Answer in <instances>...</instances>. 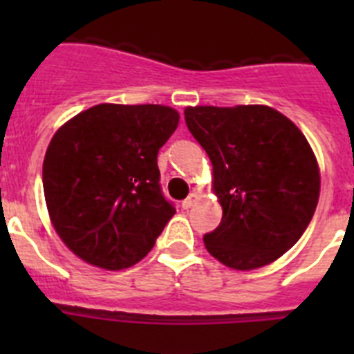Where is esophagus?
<instances>
[{
    "mask_svg": "<svg viewBox=\"0 0 354 354\" xmlns=\"http://www.w3.org/2000/svg\"><path fill=\"white\" fill-rule=\"evenodd\" d=\"M196 202H198V195H196V193H192L186 200H183V209H192Z\"/></svg>",
    "mask_w": 354,
    "mask_h": 354,
    "instance_id": "esophagus-1",
    "label": "esophagus"
}]
</instances>
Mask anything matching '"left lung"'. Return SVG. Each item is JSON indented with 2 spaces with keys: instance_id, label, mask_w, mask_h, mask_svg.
Segmentation results:
<instances>
[{
  "instance_id": "8db88e82",
  "label": "left lung",
  "mask_w": 354,
  "mask_h": 354,
  "mask_svg": "<svg viewBox=\"0 0 354 354\" xmlns=\"http://www.w3.org/2000/svg\"><path fill=\"white\" fill-rule=\"evenodd\" d=\"M186 126L207 152L221 223L204 236L216 261L257 270L298 243L317 207L321 174L292 120L264 104L187 106Z\"/></svg>"
}]
</instances>
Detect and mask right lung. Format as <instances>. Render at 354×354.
I'll list each match as a JSON object with an SVG mask.
<instances>
[{"label": "right lung", "mask_w": 354, "mask_h": 354, "mask_svg": "<svg viewBox=\"0 0 354 354\" xmlns=\"http://www.w3.org/2000/svg\"><path fill=\"white\" fill-rule=\"evenodd\" d=\"M179 126L162 104H97L67 120L42 165L49 220L76 257L108 271L152 250L175 214L159 186L158 152Z\"/></svg>", "instance_id": "obj_1"}]
</instances>
